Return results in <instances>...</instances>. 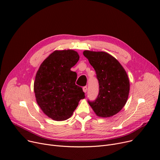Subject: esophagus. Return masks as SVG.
Masks as SVG:
<instances>
[{
  "mask_svg": "<svg viewBox=\"0 0 160 160\" xmlns=\"http://www.w3.org/2000/svg\"><path fill=\"white\" fill-rule=\"evenodd\" d=\"M87 90H88V88H87V87H86V86H85V87H83V91L85 93H86V92H87Z\"/></svg>",
  "mask_w": 160,
  "mask_h": 160,
  "instance_id": "1",
  "label": "esophagus"
}]
</instances>
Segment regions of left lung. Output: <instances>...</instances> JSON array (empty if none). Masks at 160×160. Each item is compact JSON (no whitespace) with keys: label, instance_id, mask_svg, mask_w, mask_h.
<instances>
[{"label":"left lung","instance_id":"obj_1","mask_svg":"<svg viewBox=\"0 0 160 160\" xmlns=\"http://www.w3.org/2000/svg\"><path fill=\"white\" fill-rule=\"evenodd\" d=\"M83 54L95 70L99 83L97 98L89 104L98 117H112L127 102L130 91L128 74L119 61L106 52L84 50Z\"/></svg>","mask_w":160,"mask_h":160}]
</instances>
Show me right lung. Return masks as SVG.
<instances>
[{
  "label": "right lung",
  "mask_w": 160,
  "mask_h": 160,
  "mask_svg": "<svg viewBox=\"0 0 160 160\" xmlns=\"http://www.w3.org/2000/svg\"><path fill=\"white\" fill-rule=\"evenodd\" d=\"M79 58L75 50H56L37 71L33 83L36 102L42 112L54 121L70 118L80 100L85 98L82 88L75 84L77 73L71 71Z\"/></svg>",
  "instance_id": "add662e5"
}]
</instances>
